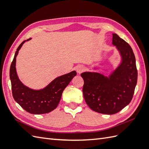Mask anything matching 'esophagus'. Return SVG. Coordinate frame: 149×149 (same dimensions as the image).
I'll return each instance as SVG.
<instances>
[{
    "instance_id": "esophagus-1",
    "label": "esophagus",
    "mask_w": 149,
    "mask_h": 149,
    "mask_svg": "<svg viewBox=\"0 0 149 149\" xmlns=\"http://www.w3.org/2000/svg\"><path fill=\"white\" fill-rule=\"evenodd\" d=\"M76 71H77V73L80 74L85 70V67L83 65H78L76 66Z\"/></svg>"
}]
</instances>
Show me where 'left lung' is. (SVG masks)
Segmentation results:
<instances>
[{"label": "left lung", "instance_id": "obj_1", "mask_svg": "<svg viewBox=\"0 0 149 149\" xmlns=\"http://www.w3.org/2000/svg\"><path fill=\"white\" fill-rule=\"evenodd\" d=\"M112 44L118 51L120 61L109 75L89 71L81 74L86 102L94 111L104 114L118 113L127 106L137 81L136 58L131 47L116 33H112Z\"/></svg>", "mask_w": 149, "mask_h": 149}]
</instances>
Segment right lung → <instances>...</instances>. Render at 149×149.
<instances>
[{"instance_id":"obj_1","label":"right lung","mask_w":149,"mask_h":149,"mask_svg":"<svg viewBox=\"0 0 149 149\" xmlns=\"http://www.w3.org/2000/svg\"><path fill=\"white\" fill-rule=\"evenodd\" d=\"M29 38L22 42L17 49L10 68V79L12 95L15 101L26 112L33 114H47L56 109L61 100L63 91L76 75V71L54 79L47 86L33 89L26 86L19 79L16 71V57L19 51Z\"/></svg>"}]
</instances>
